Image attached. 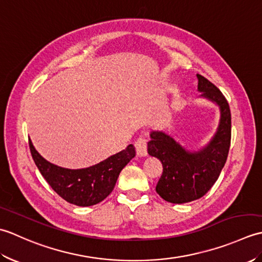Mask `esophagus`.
<instances>
[{"instance_id":"1","label":"esophagus","mask_w":262,"mask_h":262,"mask_svg":"<svg viewBox=\"0 0 262 262\" xmlns=\"http://www.w3.org/2000/svg\"><path fill=\"white\" fill-rule=\"evenodd\" d=\"M135 147H136V153L138 157L141 158L147 157V143L145 138L143 137L138 138V140L135 142Z\"/></svg>"}]
</instances>
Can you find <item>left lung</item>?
<instances>
[{
	"instance_id": "left-lung-1",
	"label": "left lung",
	"mask_w": 262,
	"mask_h": 262,
	"mask_svg": "<svg viewBox=\"0 0 262 262\" xmlns=\"http://www.w3.org/2000/svg\"><path fill=\"white\" fill-rule=\"evenodd\" d=\"M199 98L215 103L220 109V121L210 141L197 151L182 146L162 130H152L147 152L158 158L163 173L157 192L172 204H185L202 198L219 179L226 162L231 143V111L225 97L213 83L197 74Z\"/></svg>"
}]
</instances>
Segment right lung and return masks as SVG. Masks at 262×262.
I'll use <instances>...</instances> for the list:
<instances>
[{
  "mask_svg": "<svg viewBox=\"0 0 262 262\" xmlns=\"http://www.w3.org/2000/svg\"><path fill=\"white\" fill-rule=\"evenodd\" d=\"M29 147L37 168L54 191L70 204L81 207L96 205L114 190L120 171L135 157L133 144L98 164L84 169H66L43 159L29 140Z\"/></svg>",
  "mask_w": 262,
  "mask_h": 262,
  "instance_id": "right-lung-1",
  "label": "right lung"
}]
</instances>
